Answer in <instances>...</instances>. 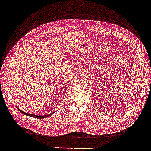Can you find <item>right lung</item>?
<instances>
[{
  "label": "right lung",
  "mask_w": 151,
  "mask_h": 151,
  "mask_svg": "<svg viewBox=\"0 0 151 151\" xmlns=\"http://www.w3.org/2000/svg\"><path fill=\"white\" fill-rule=\"evenodd\" d=\"M18 108V109L19 110V111H20V112L23 113V114L25 115V116H30V117H33V118H47V117H49V116H51V115L53 114V113H50V114H48V115H45V116H36V115L29 114V113H25V112H23V111H21V110H20L19 108Z\"/></svg>",
  "instance_id": "obj_1"
}]
</instances>
